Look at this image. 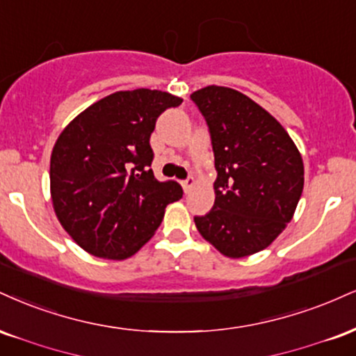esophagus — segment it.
<instances>
[{
  "instance_id": "obj_1",
  "label": "esophagus",
  "mask_w": 356,
  "mask_h": 356,
  "mask_svg": "<svg viewBox=\"0 0 356 356\" xmlns=\"http://www.w3.org/2000/svg\"><path fill=\"white\" fill-rule=\"evenodd\" d=\"M181 184H182V189L186 191V192H189V191L192 189V187H194L195 179H194V177H189V179H186V181H182Z\"/></svg>"
}]
</instances>
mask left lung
I'll list each match as a JSON object with an SVG mask.
<instances>
[{"label": "left lung", "instance_id": "8db88e82", "mask_svg": "<svg viewBox=\"0 0 356 356\" xmlns=\"http://www.w3.org/2000/svg\"><path fill=\"white\" fill-rule=\"evenodd\" d=\"M211 132L217 179L212 211L194 217L207 242L230 259L267 248L292 220L303 161L282 124L245 94L207 86L191 94Z\"/></svg>", "mask_w": 356, "mask_h": 356}]
</instances>
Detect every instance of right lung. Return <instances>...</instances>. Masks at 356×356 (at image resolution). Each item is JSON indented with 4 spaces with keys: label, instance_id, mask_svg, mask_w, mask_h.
Wrapping results in <instances>:
<instances>
[{
    "label": "right lung",
    "instance_id": "obj_1",
    "mask_svg": "<svg viewBox=\"0 0 356 356\" xmlns=\"http://www.w3.org/2000/svg\"><path fill=\"white\" fill-rule=\"evenodd\" d=\"M182 99L157 89L118 91L64 127L51 152V199L63 229L94 257L134 255L182 197L149 169L157 118Z\"/></svg>",
    "mask_w": 356,
    "mask_h": 356
}]
</instances>
